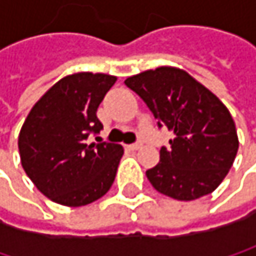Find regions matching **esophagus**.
<instances>
[{
	"instance_id": "34e87169",
	"label": "esophagus",
	"mask_w": 256,
	"mask_h": 256,
	"mask_svg": "<svg viewBox=\"0 0 256 256\" xmlns=\"http://www.w3.org/2000/svg\"><path fill=\"white\" fill-rule=\"evenodd\" d=\"M128 148H130V150H133V151H136V150L142 148V144H140V142H136V144H132V145H128Z\"/></svg>"
}]
</instances>
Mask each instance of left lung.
<instances>
[{
    "instance_id": "1",
    "label": "left lung",
    "mask_w": 256,
    "mask_h": 256,
    "mask_svg": "<svg viewBox=\"0 0 256 256\" xmlns=\"http://www.w3.org/2000/svg\"><path fill=\"white\" fill-rule=\"evenodd\" d=\"M175 138L160 150L146 178L162 194L190 202L218 188L231 169L238 138L228 108L208 87L176 66H158L126 78Z\"/></svg>"
}]
</instances>
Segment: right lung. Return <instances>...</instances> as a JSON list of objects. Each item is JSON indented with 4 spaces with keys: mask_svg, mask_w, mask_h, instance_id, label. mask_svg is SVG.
I'll return each instance as SVG.
<instances>
[{
    "mask_svg": "<svg viewBox=\"0 0 256 256\" xmlns=\"http://www.w3.org/2000/svg\"><path fill=\"white\" fill-rule=\"evenodd\" d=\"M117 77L76 72L54 82L32 106L19 133L22 168L52 202L68 208L90 204L111 188L123 146L87 144L104 128L99 104Z\"/></svg>",
    "mask_w": 256,
    "mask_h": 256,
    "instance_id": "1",
    "label": "right lung"
}]
</instances>
